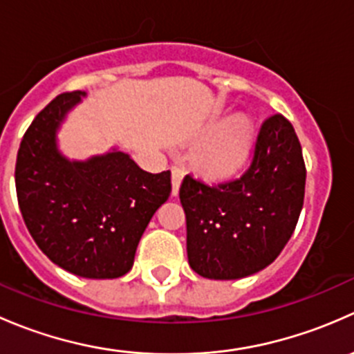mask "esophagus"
<instances>
[{
  "label": "esophagus",
  "mask_w": 354,
  "mask_h": 354,
  "mask_svg": "<svg viewBox=\"0 0 354 354\" xmlns=\"http://www.w3.org/2000/svg\"><path fill=\"white\" fill-rule=\"evenodd\" d=\"M181 181H183V169L181 167H171V185H173V195L176 197L180 194Z\"/></svg>",
  "instance_id": "1"
}]
</instances>
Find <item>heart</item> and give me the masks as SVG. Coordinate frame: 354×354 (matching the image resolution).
I'll list each match as a JSON object with an SVG mask.
<instances>
[{
    "label": "heart",
    "instance_id": "1",
    "mask_svg": "<svg viewBox=\"0 0 354 354\" xmlns=\"http://www.w3.org/2000/svg\"><path fill=\"white\" fill-rule=\"evenodd\" d=\"M255 128L243 114L230 118L217 133L195 151L192 162L202 178L224 181L240 173L252 154Z\"/></svg>",
    "mask_w": 354,
    "mask_h": 354
}]
</instances>
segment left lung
I'll list each match as a JSON object with an SVG mask.
<instances>
[{
	"label": "left lung",
	"mask_w": 354,
	"mask_h": 354,
	"mask_svg": "<svg viewBox=\"0 0 354 354\" xmlns=\"http://www.w3.org/2000/svg\"><path fill=\"white\" fill-rule=\"evenodd\" d=\"M306 171L295 128L274 114L260 128L252 166L240 180L209 185L187 174L188 263L207 279H241L277 259L298 223Z\"/></svg>",
	"instance_id": "1"
}]
</instances>
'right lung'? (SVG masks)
<instances>
[{"instance_id":"add662e5","label":"right lung","mask_w":354,"mask_h":354,"mask_svg":"<svg viewBox=\"0 0 354 354\" xmlns=\"http://www.w3.org/2000/svg\"><path fill=\"white\" fill-rule=\"evenodd\" d=\"M82 97V91L58 95L25 131L17 197L28 233L51 262L87 279H114L133 267L145 227L169 198L171 173H147L118 149L68 159L58 131Z\"/></svg>"}]
</instances>
